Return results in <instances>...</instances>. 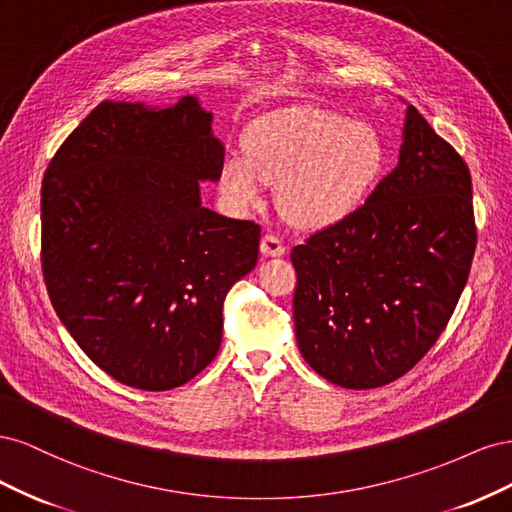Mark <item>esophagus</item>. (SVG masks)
I'll return each instance as SVG.
<instances>
[{
    "label": "esophagus",
    "mask_w": 512,
    "mask_h": 512,
    "mask_svg": "<svg viewBox=\"0 0 512 512\" xmlns=\"http://www.w3.org/2000/svg\"><path fill=\"white\" fill-rule=\"evenodd\" d=\"M260 250H262V254H267V256H282L286 252V247H284L280 237L273 235V232H267V235H262Z\"/></svg>",
    "instance_id": "obj_1"
}]
</instances>
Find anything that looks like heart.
<instances>
[{
	"mask_svg": "<svg viewBox=\"0 0 512 512\" xmlns=\"http://www.w3.org/2000/svg\"><path fill=\"white\" fill-rule=\"evenodd\" d=\"M384 160L378 130L327 108L303 106L256 121L245 156L222 160L226 205L247 211L260 203L265 179H277V200L299 226H327L348 215L376 183Z\"/></svg>",
	"mask_w": 512,
	"mask_h": 512,
	"instance_id": "b5f03b06",
	"label": "heart"
}]
</instances>
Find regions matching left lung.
<instances>
[{
    "instance_id": "1",
    "label": "left lung",
    "mask_w": 512,
    "mask_h": 512,
    "mask_svg": "<svg viewBox=\"0 0 512 512\" xmlns=\"http://www.w3.org/2000/svg\"><path fill=\"white\" fill-rule=\"evenodd\" d=\"M474 250L470 168L408 106L399 164L361 207L292 247L303 359L344 389L408 374L451 320Z\"/></svg>"
}]
</instances>
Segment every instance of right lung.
Returning a JSON list of instances; mask_svg holds the SVG:
<instances>
[{"instance_id":"1","label":"right lung","mask_w":512,"mask_h":512,"mask_svg":"<svg viewBox=\"0 0 512 512\" xmlns=\"http://www.w3.org/2000/svg\"><path fill=\"white\" fill-rule=\"evenodd\" d=\"M224 147L211 113L102 102L42 179V275L59 320L108 376L170 391L220 350L224 299L256 267L260 226L200 205Z\"/></svg>"}]
</instances>
